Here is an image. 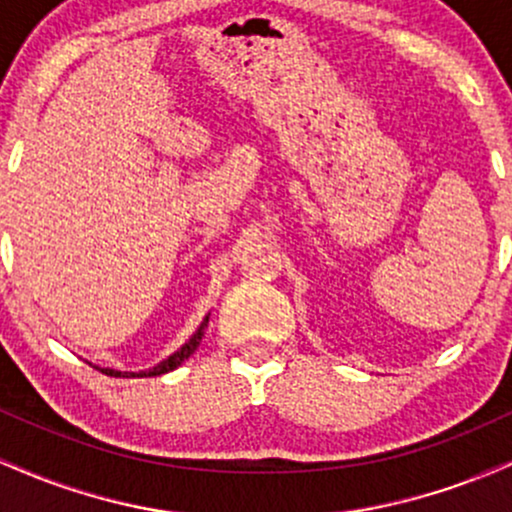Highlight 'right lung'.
<instances>
[{
	"label": "right lung",
	"mask_w": 512,
	"mask_h": 512,
	"mask_svg": "<svg viewBox=\"0 0 512 512\" xmlns=\"http://www.w3.org/2000/svg\"><path fill=\"white\" fill-rule=\"evenodd\" d=\"M207 325H209V315L204 317V322L197 327V332L192 334V337L187 339V342L182 344L180 349L175 351V354H170V356L166 358V361H161V363H158V366H154V368L142 370V373H122V370H113V368H98V370H101V373H105V375H113V378H144V375H149V378H154V375L170 373V370H175V368L180 366L182 361H187V358L195 354V349L199 346V342H202L204 330H207Z\"/></svg>",
	"instance_id": "add662e5"
}]
</instances>
